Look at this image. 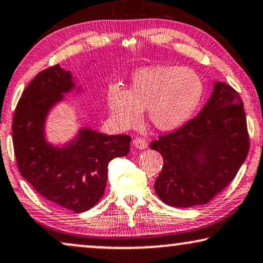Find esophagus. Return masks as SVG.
I'll list each match as a JSON object with an SVG mask.
<instances>
[{
	"instance_id": "34e87169",
	"label": "esophagus",
	"mask_w": 263,
	"mask_h": 263,
	"mask_svg": "<svg viewBox=\"0 0 263 263\" xmlns=\"http://www.w3.org/2000/svg\"><path fill=\"white\" fill-rule=\"evenodd\" d=\"M133 145H135L136 149L144 150V149H146V147H147V142L145 139L139 138V137H136V138L133 139Z\"/></svg>"
}]
</instances>
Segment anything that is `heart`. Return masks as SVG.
Listing matches in <instances>:
<instances>
[{"mask_svg":"<svg viewBox=\"0 0 263 263\" xmlns=\"http://www.w3.org/2000/svg\"><path fill=\"white\" fill-rule=\"evenodd\" d=\"M204 83L194 70L174 65H154L133 73L128 89L112 84L107 106L118 126L128 130L139 124L146 108L157 130L179 128L198 108Z\"/></svg>","mask_w":263,"mask_h":263,"instance_id":"b5f03b06","label":"heart"}]
</instances>
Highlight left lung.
Returning <instances> with one entry per match:
<instances>
[{
  "mask_svg": "<svg viewBox=\"0 0 263 263\" xmlns=\"http://www.w3.org/2000/svg\"><path fill=\"white\" fill-rule=\"evenodd\" d=\"M150 147L163 157L155 191L164 204H207L234 180L249 151L241 96L225 82H214L198 116Z\"/></svg>",
  "mask_w": 263,
  "mask_h": 263,
  "instance_id": "left-lung-1",
  "label": "left lung"
}]
</instances>
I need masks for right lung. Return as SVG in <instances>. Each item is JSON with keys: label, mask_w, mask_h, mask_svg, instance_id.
<instances>
[{"label": "right lung", "mask_w": 263, "mask_h": 263, "mask_svg": "<svg viewBox=\"0 0 263 263\" xmlns=\"http://www.w3.org/2000/svg\"><path fill=\"white\" fill-rule=\"evenodd\" d=\"M71 91H84L71 71L57 64L39 72L17 102L12 135L21 175L47 200L81 213L101 199L108 163L126 156L131 138L108 136L84 125L68 142L51 143L46 136L47 117Z\"/></svg>", "instance_id": "obj_1"}]
</instances>
